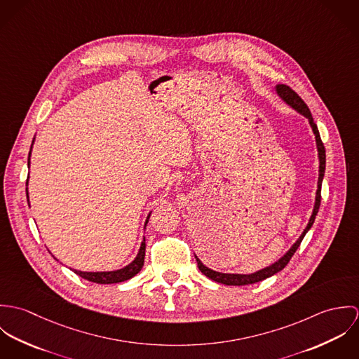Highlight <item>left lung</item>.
<instances>
[{"label":"left lung","instance_id":"left-lung-1","mask_svg":"<svg viewBox=\"0 0 359 359\" xmlns=\"http://www.w3.org/2000/svg\"><path fill=\"white\" fill-rule=\"evenodd\" d=\"M276 93L278 95L287 103L289 106H292L294 110H297L300 114H303L304 117H307L308 121H309V126L315 134V141H316V149H318V157H319V177H318V189H316V196H315V205H313V210H312V214H311V218H309V222L304 229V232L302 233V236L297 239V242L290 248V250L283 257H280L278 261H275L272 265L269 266H265L259 271H257L255 273H249V275H243V273H222V272H217V271H212L210 268H207L205 264L196 257V261H198V266L201 269V272L205 275L207 278L218 282V283H222V285H228V286H243V285H252V283H257L259 280H264L272 275H275L276 272L282 271L287 262L290 261V258L293 257V255L296 253V250L299 249L302 241L304 239L306 233L309 231V228L312 226L313 221H315V217L318 214V210H319V205H320V188H322V180H323V175H325V167H326V154H325V147L322 144V140H320V135H319V131H318V127L312 118V114L308 109L306 102L299 97L297 93H294L289 86H285V84H278L276 87Z\"/></svg>","mask_w":359,"mask_h":359}]
</instances>
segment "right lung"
Wrapping results in <instances>:
<instances>
[{
    "label": "right lung",
    "instance_id": "1",
    "mask_svg": "<svg viewBox=\"0 0 359 359\" xmlns=\"http://www.w3.org/2000/svg\"><path fill=\"white\" fill-rule=\"evenodd\" d=\"M30 154H32V148H30V152H29V160H27V164L30 165ZM27 185V182H26ZM27 192V189H26ZM27 198H29V194H27ZM29 202V199H27ZM149 217L151 214L148 215L147 218V222H145V226L149 221ZM144 261H145V238L141 243V248H140V252L137 257L134 258L133 262H130L127 266L121 268V269H117V271H107V272H83V271H77L74 269V272L90 280V282H94V283H101V285H109V283H118V282H124V280H128L131 279L133 276H135L144 266Z\"/></svg>",
    "mask_w": 359,
    "mask_h": 359
}]
</instances>
